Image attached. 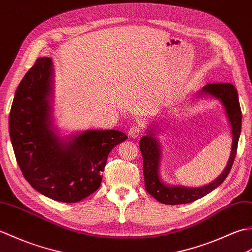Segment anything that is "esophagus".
Here are the masks:
<instances>
[{"mask_svg": "<svg viewBox=\"0 0 252 252\" xmlns=\"http://www.w3.org/2000/svg\"><path fill=\"white\" fill-rule=\"evenodd\" d=\"M140 133H141V127L139 125H133L129 128V130H128V136L131 138H137L140 136Z\"/></svg>", "mask_w": 252, "mask_h": 252, "instance_id": "34e87169", "label": "esophagus"}]
</instances>
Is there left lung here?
I'll list each match as a JSON object with an SVG mask.
<instances>
[{"mask_svg": "<svg viewBox=\"0 0 252 252\" xmlns=\"http://www.w3.org/2000/svg\"><path fill=\"white\" fill-rule=\"evenodd\" d=\"M199 98L211 97L218 99L225 110V115L230 123L232 131V150L230 158L227 160L224 170L215 181L199 188H189L182 186H171L163 181L159 176V166L161 158V148L158 139V124L149 126L145 130L147 135L143 136L139 141V147L143 158V177L144 186L147 192L166 205H180L189 204L194 200L204 197L205 195L214 191L225 180L231 171L232 165L236 156L238 139L242 131V111L238 101V94L236 88L230 83H215L207 84L198 94Z\"/></svg>", "mask_w": 252, "mask_h": 252, "instance_id": "left-lung-1", "label": "left lung"}]
</instances>
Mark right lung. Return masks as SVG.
<instances>
[{
  "label": "right lung",
  "instance_id": "obj_1",
  "mask_svg": "<svg viewBox=\"0 0 252 252\" xmlns=\"http://www.w3.org/2000/svg\"><path fill=\"white\" fill-rule=\"evenodd\" d=\"M53 97V60L38 58L17 87L8 120L10 141L33 189L57 202L77 203L97 191L109 153L127 136L112 129L60 137Z\"/></svg>",
  "mask_w": 252,
  "mask_h": 252
}]
</instances>
